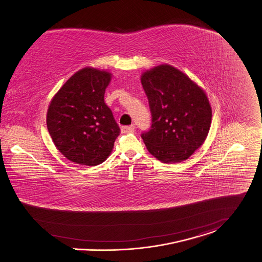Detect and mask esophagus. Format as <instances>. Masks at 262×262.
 Listing matches in <instances>:
<instances>
[{"instance_id":"34e87169","label":"esophagus","mask_w":262,"mask_h":262,"mask_svg":"<svg viewBox=\"0 0 262 262\" xmlns=\"http://www.w3.org/2000/svg\"><path fill=\"white\" fill-rule=\"evenodd\" d=\"M135 130V126L134 125H130V126H122L121 127V132L122 133H132Z\"/></svg>"}]
</instances>
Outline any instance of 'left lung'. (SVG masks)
Instances as JSON below:
<instances>
[{
	"label": "left lung",
	"mask_w": 262,
	"mask_h": 262,
	"mask_svg": "<svg viewBox=\"0 0 262 262\" xmlns=\"http://www.w3.org/2000/svg\"><path fill=\"white\" fill-rule=\"evenodd\" d=\"M151 127L141 134L148 151L163 163L189 158L205 141L212 111L204 91L170 65L143 73Z\"/></svg>",
	"instance_id": "left-lung-1"
}]
</instances>
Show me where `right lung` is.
Masks as SVG:
<instances>
[{"label":"right lung","mask_w":262,"mask_h":262,"mask_svg":"<svg viewBox=\"0 0 262 262\" xmlns=\"http://www.w3.org/2000/svg\"><path fill=\"white\" fill-rule=\"evenodd\" d=\"M111 74L94 68L75 73L52 99L48 131L58 150L72 162L95 166L110 155L120 128L104 94Z\"/></svg>","instance_id":"obj_1"}]
</instances>
